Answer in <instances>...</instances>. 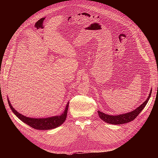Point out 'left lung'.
I'll list each match as a JSON object with an SVG mask.
<instances>
[{"label":"left lung","instance_id":"1","mask_svg":"<svg viewBox=\"0 0 158 158\" xmlns=\"http://www.w3.org/2000/svg\"><path fill=\"white\" fill-rule=\"evenodd\" d=\"M151 93L152 89L151 90L150 94H149V95L147 100L142 104H141L138 107H137L136 109H135L133 111H132L129 113L121 114L119 115H109L98 111L99 117H100L103 121L108 123L114 124V125H117V124L126 123L131 121H132L135 118H136V117L140 113V112L144 109V107L147 104L149 98L151 97Z\"/></svg>","mask_w":158,"mask_h":158}]
</instances>
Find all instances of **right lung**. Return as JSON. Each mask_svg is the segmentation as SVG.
Instances as JSON below:
<instances>
[{"label":"right lung","instance_id":"1","mask_svg":"<svg viewBox=\"0 0 158 158\" xmlns=\"http://www.w3.org/2000/svg\"><path fill=\"white\" fill-rule=\"evenodd\" d=\"M7 101L10 108L11 109L12 111L14 113V114L16 117L24 123L27 124L30 127L38 130H49L55 129L57 127L60 126L66 118V115H67V111L69 104V102L67 104H66L64 112L60 115L54 116V117L44 118H35L27 117L26 116H23V114L19 113L17 111L14 109V107L12 106L10 101L8 100V98Z\"/></svg>","mask_w":158,"mask_h":158}]
</instances>
